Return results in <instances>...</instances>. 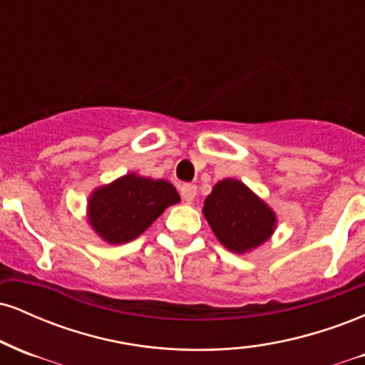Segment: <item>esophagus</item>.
<instances>
[{"label": "esophagus", "instance_id": "obj_1", "mask_svg": "<svg viewBox=\"0 0 365 365\" xmlns=\"http://www.w3.org/2000/svg\"><path fill=\"white\" fill-rule=\"evenodd\" d=\"M180 194H182V199L185 202H194L197 197V187L192 185V183H187V185H182V188H180Z\"/></svg>", "mask_w": 365, "mask_h": 365}]
</instances>
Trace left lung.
Masks as SVG:
<instances>
[{"label":"left lung","instance_id":"1","mask_svg":"<svg viewBox=\"0 0 365 365\" xmlns=\"http://www.w3.org/2000/svg\"><path fill=\"white\" fill-rule=\"evenodd\" d=\"M202 215L220 244L230 252L247 254L273 237L276 212L244 182L220 180L206 197Z\"/></svg>","mask_w":365,"mask_h":365}]
</instances>
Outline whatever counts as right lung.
Here are the masks:
<instances>
[{
	"mask_svg": "<svg viewBox=\"0 0 365 365\" xmlns=\"http://www.w3.org/2000/svg\"><path fill=\"white\" fill-rule=\"evenodd\" d=\"M178 202L177 188L166 180L127 173L91 192L87 221L101 240L127 244L140 237L166 207Z\"/></svg>",
	"mask_w": 365,
	"mask_h": 365,
	"instance_id": "add662e5",
	"label": "right lung"
}]
</instances>
